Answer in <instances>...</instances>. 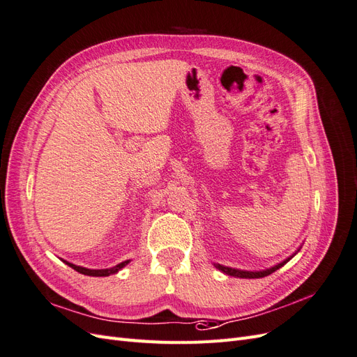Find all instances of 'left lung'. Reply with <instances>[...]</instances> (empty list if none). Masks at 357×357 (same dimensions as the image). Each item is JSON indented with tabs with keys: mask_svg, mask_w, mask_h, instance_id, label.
Listing matches in <instances>:
<instances>
[{
	"mask_svg": "<svg viewBox=\"0 0 357 357\" xmlns=\"http://www.w3.org/2000/svg\"><path fill=\"white\" fill-rule=\"evenodd\" d=\"M292 257H294V255H292ZM292 257H291V258H292ZM291 258H287V259H284L283 262L278 264V266H274V267L267 268V270H262V271H245V270L229 268V267H224V266H221V264H215V267H216L218 270H221L222 273L228 274V275H234V278H241V279H259V278H266V275H268V274L274 273L275 270H279V268H280V267H283L284 264H286L287 261H289Z\"/></svg>",
	"mask_w": 357,
	"mask_h": 357,
	"instance_id": "1",
	"label": "left lung"
}]
</instances>
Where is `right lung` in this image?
<instances>
[{
  "label": "right lung",
  "instance_id": "obj_1",
  "mask_svg": "<svg viewBox=\"0 0 357 357\" xmlns=\"http://www.w3.org/2000/svg\"><path fill=\"white\" fill-rule=\"evenodd\" d=\"M63 262L66 264V266H70L71 268H74L75 271L82 273V274H86V275H95V278H107V275H109V274H116V273H119L121 268H124L126 266H128V264H129L130 261L128 259V261H124V262L117 264L116 267H112V268H103V270H90V268H84V267L75 266V264H71V262H68V261H63Z\"/></svg>",
  "mask_w": 357,
  "mask_h": 357
}]
</instances>
